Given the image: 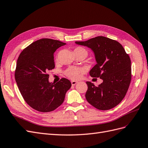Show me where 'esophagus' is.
Returning <instances> with one entry per match:
<instances>
[{
  "label": "esophagus",
  "instance_id": "esophagus-1",
  "mask_svg": "<svg viewBox=\"0 0 148 148\" xmlns=\"http://www.w3.org/2000/svg\"><path fill=\"white\" fill-rule=\"evenodd\" d=\"M71 84H72V86H74V85H75L78 82L77 81H74V80H72V81L71 82Z\"/></svg>",
  "mask_w": 148,
  "mask_h": 148
}]
</instances>
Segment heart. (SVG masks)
I'll return each mask as SVG.
<instances>
[{"label": "heart", "instance_id": "heart-1", "mask_svg": "<svg viewBox=\"0 0 148 148\" xmlns=\"http://www.w3.org/2000/svg\"><path fill=\"white\" fill-rule=\"evenodd\" d=\"M77 51L84 52H86V54L88 55L87 51L83 47H76L74 49V52H77ZM82 70L80 68H78V67H70V68L67 69L65 71V74L66 77H68L71 79H77L79 77V75L82 73Z\"/></svg>", "mask_w": 148, "mask_h": 148}]
</instances>
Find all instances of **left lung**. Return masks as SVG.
<instances>
[{
	"instance_id": "8db88e82",
	"label": "left lung",
	"mask_w": 148,
	"mask_h": 148,
	"mask_svg": "<svg viewBox=\"0 0 148 148\" xmlns=\"http://www.w3.org/2000/svg\"><path fill=\"white\" fill-rule=\"evenodd\" d=\"M75 43L92 49L97 64L89 75L103 80L98 86L86 82L87 101L99 110L114 108L123 100L131 82V60L128 54L119 42L104 36Z\"/></svg>"
}]
</instances>
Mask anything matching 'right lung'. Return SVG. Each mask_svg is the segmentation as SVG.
<instances>
[{
  "label": "right lung",
  "mask_w": 148,
  "mask_h": 148,
  "mask_svg": "<svg viewBox=\"0 0 148 148\" xmlns=\"http://www.w3.org/2000/svg\"><path fill=\"white\" fill-rule=\"evenodd\" d=\"M65 43L49 38L39 39L24 49L18 58L15 78L22 97L34 110L49 112L59 107L71 88L69 79L49 83L48 72L54 69L53 53Z\"/></svg>",
  "instance_id": "right-lung-1"
}]
</instances>
